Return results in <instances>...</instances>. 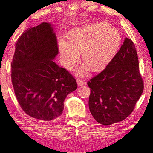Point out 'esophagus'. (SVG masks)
<instances>
[{"label": "esophagus", "mask_w": 153, "mask_h": 153, "mask_svg": "<svg viewBox=\"0 0 153 153\" xmlns=\"http://www.w3.org/2000/svg\"><path fill=\"white\" fill-rule=\"evenodd\" d=\"M77 85H78V86H82L83 85H85V84L86 83L83 80L80 79H77Z\"/></svg>", "instance_id": "obj_1"}]
</instances>
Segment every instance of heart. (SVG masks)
I'll return each mask as SVG.
<instances>
[{
	"instance_id": "b5f03b06",
	"label": "heart",
	"mask_w": 153,
	"mask_h": 153,
	"mask_svg": "<svg viewBox=\"0 0 153 153\" xmlns=\"http://www.w3.org/2000/svg\"><path fill=\"white\" fill-rule=\"evenodd\" d=\"M121 36L115 27L107 22H97L74 29L69 35V42L61 40L58 45L63 66L71 70L82 59L93 71L104 67L115 54L120 44ZM87 70L82 67L77 74L83 75Z\"/></svg>"
}]
</instances>
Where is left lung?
Listing matches in <instances>:
<instances>
[{"mask_svg":"<svg viewBox=\"0 0 153 153\" xmlns=\"http://www.w3.org/2000/svg\"><path fill=\"white\" fill-rule=\"evenodd\" d=\"M90 112L97 122L111 125L133 112L143 91L137 51L128 38L105 70L87 82Z\"/></svg>","mask_w":153,"mask_h":153,"instance_id":"obj_1","label":"left lung"}]
</instances>
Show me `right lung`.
I'll list each match as a JSON object with an SVG mask.
<instances>
[{"label":"right lung","instance_id":"obj_1","mask_svg":"<svg viewBox=\"0 0 153 153\" xmlns=\"http://www.w3.org/2000/svg\"><path fill=\"white\" fill-rule=\"evenodd\" d=\"M11 79L22 109L40 122L58 118L66 96L77 87L76 79L53 60L57 39L49 23L25 30L15 44Z\"/></svg>","mask_w":153,"mask_h":153}]
</instances>
